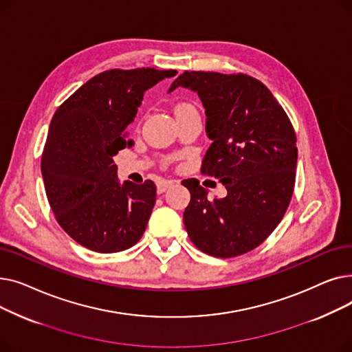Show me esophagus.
Masks as SVG:
<instances>
[{
	"instance_id": "obj_1",
	"label": "esophagus",
	"mask_w": 352,
	"mask_h": 352,
	"mask_svg": "<svg viewBox=\"0 0 352 352\" xmlns=\"http://www.w3.org/2000/svg\"><path fill=\"white\" fill-rule=\"evenodd\" d=\"M174 186V181H170V179H162L157 184V191L158 194H162L165 192L168 188H171Z\"/></svg>"
}]
</instances>
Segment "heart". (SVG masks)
<instances>
[{"label":"heart","instance_id":"b5f03b06","mask_svg":"<svg viewBox=\"0 0 352 352\" xmlns=\"http://www.w3.org/2000/svg\"><path fill=\"white\" fill-rule=\"evenodd\" d=\"M190 111H195L194 105H191L190 102H178V104H175V107H174V114H175V117L179 116V114H184V113H190Z\"/></svg>","mask_w":352,"mask_h":352}]
</instances>
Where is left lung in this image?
I'll return each mask as SVG.
<instances>
[{
  "instance_id": "8db88e82",
  "label": "left lung",
  "mask_w": 352,
  "mask_h": 352,
  "mask_svg": "<svg viewBox=\"0 0 352 352\" xmlns=\"http://www.w3.org/2000/svg\"><path fill=\"white\" fill-rule=\"evenodd\" d=\"M178 87L195 91L206 108L212 144L201 173L228 192L208 199L198 179H184L191 194L184 226L202 252L243 255L265 241L289 206L298 157L294 126L271 91L247 74L184 71L170 92Z\"/></svg>"
}]
</instances>
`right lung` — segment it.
Listing matches in <instances>:
<instances>
[{
    "mask_svg": "<svg viewBox=\"0 0 352 352\" xmlns=\"http://www.w3.org/2000/svg\"><path fill=\"white\" fill-rule=\"evenodd\" d=\"M175 69H108L92 77L55 111L41 158L50 207L61 228L96 252L135 245L155 204L151 179L120 186L114 155L131 146L126 126L146 89Z\"/></svg>",
    "mask_w": 352,
    "mask_h": 352,
    "instance_id": "add662e5",
    "label": "right lung"
}]
</instances>
